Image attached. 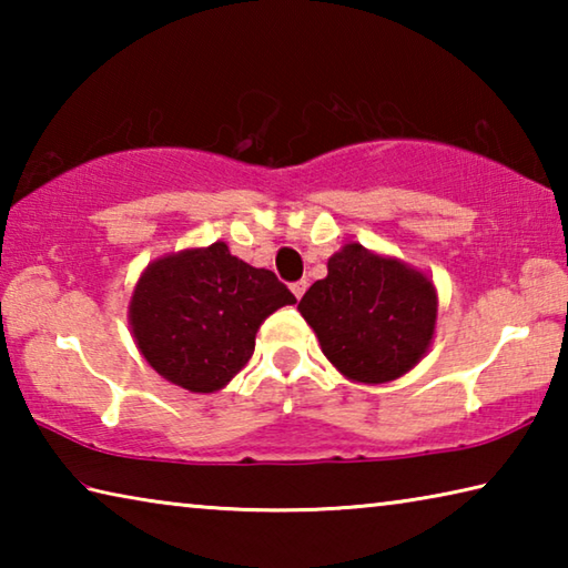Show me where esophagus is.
<instances>
[{
  "label": "esophagus",
  "instance_id": "obj_1",
  "mask_svg": "<svg viewBox=\"0 0 568 568\" xmlns=\"http://www.w3.org/2000/svg\"><path fill=\"white\" fill-rule=\"evenodd\" d=\"M291 291H293V295L297 297V301H301L303 293L307 291V283H305V281H297V283H293V285H291Z\"/></svg>",
  "mask_w": 568,
  "mask_h": 568
}]
</instances>
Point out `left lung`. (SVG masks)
I'll return each mask as SVG.
<instances>
[{"mask_svg": "<svg viewBox=\"0 0 568 568\" xmlns=\"http://www.w3.org/2000/svg\"><path fill=\"white\" fill-rule=\"evenodd\" d=\"M436 291L426 275L358 243L328 261L297 303L321 348L358 383L400 378L428 351L436 328Z\"/></svg>", "mask_w": 568, "mask_h": 568, "instance_id": "left-lung-1", "label": "left lung"}]
</instances>
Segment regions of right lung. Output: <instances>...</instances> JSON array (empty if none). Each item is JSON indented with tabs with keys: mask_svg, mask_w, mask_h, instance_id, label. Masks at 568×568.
I'll return each instance as SVG.
<instances>
[{
	"mask_svg": "<svg viewBox=\"0 0 568 568\" xmlns=\"http://www.w3.org/2000/svg\"><path fill=\"white\" fill-rule=\"evenodd\" d=\"M295 295L273 271L225 243L168 255L142 273L130 303L138 348L162 378L192 393L227 386L255 351V333Z\"/></svg>",
	"mask_w": 568,
	"mask_h": 568,
	"instance_id": "1",
	"label": "right lung"
}]
</instances>
